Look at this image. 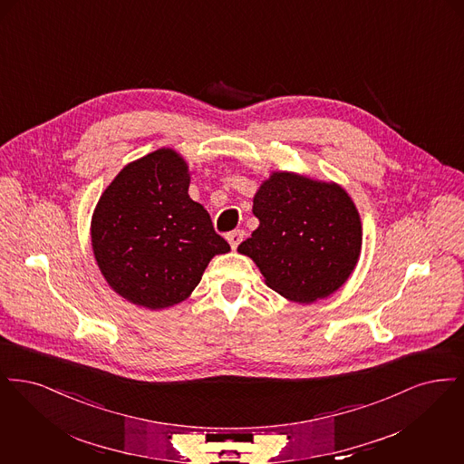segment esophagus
<instances>
[{
    "instance_id": "34e87169",
    "label": "esophagus",
    "mask_w": 464,
    "mask_h": 464,
    "mask_svg": "<svg viewBox=\"0 0 464 464\" xmlns=\"http://www.w3.org/2000/svg\"><path fill=\"white\" fill-rule=\"evenodd\" d=\"M243 235H245V231L243 229H235V231H231V233H227V242L231 245V248H237L243 240Z\"/></svg>"
}]
</instances>
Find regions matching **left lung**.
I'll use <instances>...</instances> for the list:
<instances>
[{
	"instance_id": "obj_1",
	"label": "left lung",
	"mask_w": 464,
	"mask_h": 464,
	"mask_svg": "<svg viewBox=\"0 0 464 464\" xmlns=\"http://www.w3.org/2000/svg\"><path fill=\"white\" fill-rule=\"evenodd\" d=\"M259 227L238 245L265 275L267 287L295 303L324 299L356 266L362 224L337 184L276 172L254 197Z\"/></svg>"
}]
</instances>
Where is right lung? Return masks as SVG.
Masks as SVG:
<instances>
[{"mask_svg":"<svg viewBox=\"0 0 464 464\" xmlns=\"http://www.w3.org/2000/svg\"><path fill=\"white\" fill-rule=\"evenodd\" d=\"M186 161L158 150L129 163L102 193L92 218V246L121 297L150 309L184 301L229 243L188 195Z\"/></svg>","mask_w":464,"mask_h":464,"instance_id":"right-lung-1","label":"right lung"}]
</instances>
